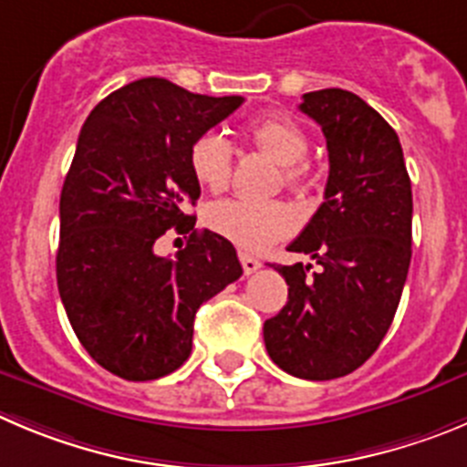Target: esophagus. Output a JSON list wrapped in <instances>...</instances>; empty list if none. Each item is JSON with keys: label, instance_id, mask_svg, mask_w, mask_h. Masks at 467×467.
Masks as SVG:
<instances>
[{"label": "esophagus", "instance_id": "34e87169", "mask_svg": "<svg viewBox=\"0 0 467 467\" xmlns=\"http://www.w3.org/2000/svg\"><path fill=\"white\" fill-rule=\"evenodd\" d=\"M239 260H242V267H244V274H254L258 272L260 269V260L254 258V255H248V254H239Z\"/></svg>", "mask_w": 467, "mask_h": 467}]
</instances>
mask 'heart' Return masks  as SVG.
Segmentation results:
<instances>
[{
    "label": "heart",
    "instance_id": "heart-1",
    "mask_svg": "<svg viewBox=\"0 0 467 467\" xmlns=\"http://www.w3.org/2000/svg\"><path fill=\"white\" fill-rule=\"evenodd\" d=\"M248 140L258 150L285 165L283 177L295 193H306L311 170L304 163L308 138L290 117L272 115L248 126ZM189 165L202 189L223 191L233 177V145L221 133H204L191 145ZM207 225L246 251H260L290 234L295 216L283 202H258L246 198H225L207 207Z\"/></svg>",
    "mask_w": 467,
    "mask_h": 467
}]
</instances>
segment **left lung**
<instances>
[{
    "label": "left lung",
    "instance_id": "8db88e82",
    "mask_svg": "<svg viewBox=\"0 0 467 467\" xmlns=\"http://www.w3.org/2000/svg\"><path fill=\"white\" fill-rule=\"evenodd\" d=\"M327 138L325 202L287 251L313 265H274L287 302L263 327L278 368L334 380L359 368L389 329L412 258V189L396 130L346 89L304 94Z\"/></svg>",
    "mask_w": 467,
    "mask_h": 467
}]
</instances>
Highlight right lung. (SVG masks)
Returning <instances> with one entry per match:
<instances>
[{"mask_svg":"<svg viewBox=\"0 0 467 467\" xmlns=\"http://www.w3.org/2000/svg\"><path fill=\"white\" fill-rule=\"evenodd\" d=\"M242 103L142 78L82 126L59 198L57 287L82 348L124 380L177 371L200 304L242 276L233 244L186 213L200 198L191 145ZM170 227L190 242L163 259L153 244Z\"/></svg>","mask_w":467,"mask_h":467,"instance_id":"add662e5","label":"right lung"}]
</instances>
